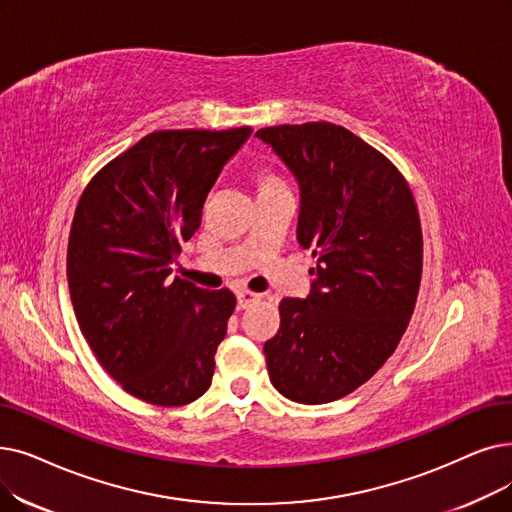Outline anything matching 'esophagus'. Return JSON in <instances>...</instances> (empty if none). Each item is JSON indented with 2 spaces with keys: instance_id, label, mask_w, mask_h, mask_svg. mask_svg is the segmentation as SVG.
<instances>
[{
  "instance_id": "obj_1",
  "label": "esophagus",
  "mask_w": 512,
  "mask_h": 512,
  "mask_svg": "<svg viewBox=\"0 0 512 512\" xmlns=\"http://www.w3.org/2000/svg\"><path fill=\"white\" fill-rule=\"evenodd\" d=\"M236 299H238V309H247L253 303H257L261 299V295L259 293H251V291H238Z\"/></svg>"
}]
</instances>
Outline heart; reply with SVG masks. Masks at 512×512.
<instances>
[{
  "instance_id": "obj_1",
  "label": "heart",
  "mask_w": 512,
  "mask_h": 512,
  "mask_svg": "<svg viewBox=\"0 0 512 512\" xmlns=\"http://www.w3.org/2000/svg\"><path fill=\"white\" fill-rule=\"evenodd\" d=\"M274 182H278L276 177H265V180H263V184H261V186H265V184H274Z\"/></svg>"
}]
</instances>
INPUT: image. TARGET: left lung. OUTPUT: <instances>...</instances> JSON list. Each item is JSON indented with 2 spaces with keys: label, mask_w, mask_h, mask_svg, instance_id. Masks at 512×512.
<instances>
[{
  "label": "left lung",
  "mask_w": 512,
  "mask_h": 512,
  "mask_svg": "<svg viewBox=\"0 0 512 512\" xmlns=\"http://www.w3.org/2000/svg\"><path fill=\"white\" fill-rule=\"evenodd\" d=\"M301 192L297 240L318 257L305 299L280 303L265 341L272 385L299 404H326L364 385L408 328L422 274L410 186L362 138L326 121L263 127Z\"/></svg>",
  "instance_id": "left-lung-1"
}]
</instances>
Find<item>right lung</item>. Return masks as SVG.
I'll use <instances>...</instances> for the list:
<instances>
[{
    "mask_svg": "<svg viewBox=\"0 0 512 512\" xmlns=\"http://www.w3.org/2000/svg\"><path fill=\"white\" fill-rule=\"evenodd\" d=\"M251 133L152 131L79 198L66 251L79 328L102 368L148 404L184 406L211 385L236 299L169 276L221 169Z\"/></svg>",
    "mask_w": 512,
    "mask_h": 512,
    "instance_id": "1",
    "label": "right lung"
}]
</instances>
